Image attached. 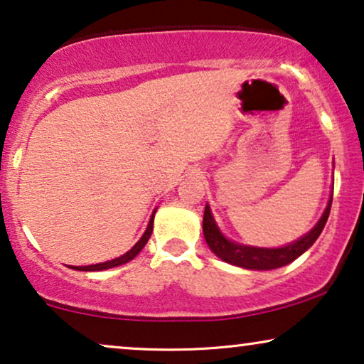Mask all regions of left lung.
<instances>
[{
    "label": "left lung",
    "mask_w": 364,
    "mask_h": 364,
    "mask_svg": "<svg viewBox=\"0 0 364 364\" xmlns=\"http://www.w3.org/2000/svg\"><path fill=\"white\" fill-rule=\"evenodd\" d=\"M331 200L333 193L330 196V202H328L321 218L306 235L291 242L290 245L280 248L248 247L228 240V238L223 237V233L218 230L217 223L212 217L210 207L208 205H205V212H203V237H205V242L207 245L210 247V250L215 253L218 258H222L223 262L232 263V265L242 268H248V270H273V268L285 267L293 260H296L301 253H305L308 248L316 242V238L320 237L323 228H325L328 215H330Z\"/></svg>",
    "instance_id": "8db88e82"
}]
</instances>
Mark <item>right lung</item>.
<instances>
[{
    "mask_svg": "<svg viewBox=\"0 0 364 364\" xmlns=\"http://www.w3.org/2000/svg\"><path fill=\"white\" fill-rule=\"evenodd\" d=\"M154 215H156V210H154L151 220H149V225L146 228V232H144V235L141 237V240H139L136 245H134L131 250L124 253V255L114 258V260H109V262H104V263H96V265H87V267H69L73 268V270H81V272H101V270H107V268H114V267H119V265H124V263L131 262L134 257H137V253L142 250L144 247H146V243L149 238H151V233H152V228H154Z\"/></svg>",
    "mask_w": 364,
    "mask_h": 364,
    "instance_id": "1",
    "label": "right lung"
}]
</instances>
